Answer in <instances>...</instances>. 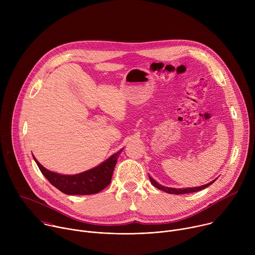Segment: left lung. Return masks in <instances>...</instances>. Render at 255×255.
I'll list each match as a JSON object with an SVG mask.
<instances>
[{"mask_svg":"<svg viewBox=\"0 0 255 255\" xmlns=\"http://www.w3.org/2000/svg\"><path fill=\"white\" fill-rule=\"evenodd\" d=\"M149 179L151 181V184L157 188L158 190H161L167 194H174V195H181V194H189V193H195V192H199L203 189H206L207 187H209L211 184H213L215 179L213 181H211V183L207 184V185H204V186H201V187H196V188H187V189H173V188H167V187H163L161 185H159L158 183H156V181L149 175Z\"/></svg>","mask_w":255,"mask_h":255,"instance_id":"obj_1","label":"left lung"}]
</instances>
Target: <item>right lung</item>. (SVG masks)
Wrapping results in <instances>:
<instances>
[{"instance_id":"add662e5","label":"right lung","mask_w":255,"mask_h":255,"mask_svg":"<svg viewBox=\"0 0 255 255\" xmlns=\"http://www.w3.org/2000/svg\"><path fill=\"white\" fill-rule=\"evenodd\" d=\"M117 153L109 157L100 165L78 174H60L46 169L34 156L40 171L48 179L49 183L66 195H93L101 192L111 183L112 174L117 163L119 154Z\"/></svg>"}]
</instances>
